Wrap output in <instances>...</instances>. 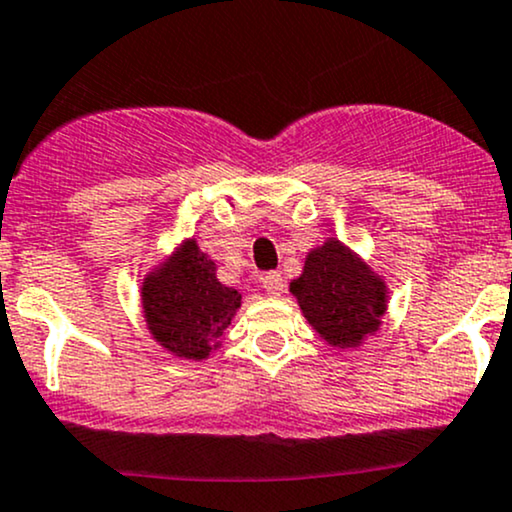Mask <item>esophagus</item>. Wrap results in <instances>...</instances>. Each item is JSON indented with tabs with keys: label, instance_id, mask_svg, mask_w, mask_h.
<instances>
[{
	"label": "esophagus",
	"instance_id": "1",
	"mask_svg": "<svg viewBox=\"0 0 512 512\" xmlns=\"http://www.w3.org/2000/svg\"><path fill=\"white\" fill-rule=\"evenodd\" d=\"M263 282V290H266L270 297H280L282 287H285V280H282L280 273H266L261 278Z\"/></svg>",
	"mask_w": 512,
	"mask_h": 512
}]
</instances>
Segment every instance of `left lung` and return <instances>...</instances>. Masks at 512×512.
Returning a JSON list of instances; mask_svg holds the SVG:
<instances>
[{"mask_svg": "<svg viewBox=\"0 0 512 512\" xmlns=\"http://www.w3.org/2000/svg\"><path fill=\"white\" fill-rule=\"evenodd\" d=\"M290 292L318 338L338 350H357L376 335L390 294L383 275L335 237L306 254L302 275L290 282Z\"/></svg>", "mask_w": 512, "mask_h": 512, "instance_id": "obj_1", "label": "left lung"}]
</instances>
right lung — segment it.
I'll use <instances>...</instances> for the list:
<instances>
[{
	"instance_id": "1",
	"label": "right lung",
	"mask_w": 512,
	"mask_h": 512,
	"mask_svg": "<svg viewBox=\"0 0 512 512\" xmlns=\"http://www.w3.org/2000/svg\"><path fill=\"white\" fill-rule=\"evenodd\" d=\"M215 270V261L191 237L141 282L146 326L162 350L174 357L208 359L242 306V292L222 285Z\"/></svg>"
}]
</instances>
